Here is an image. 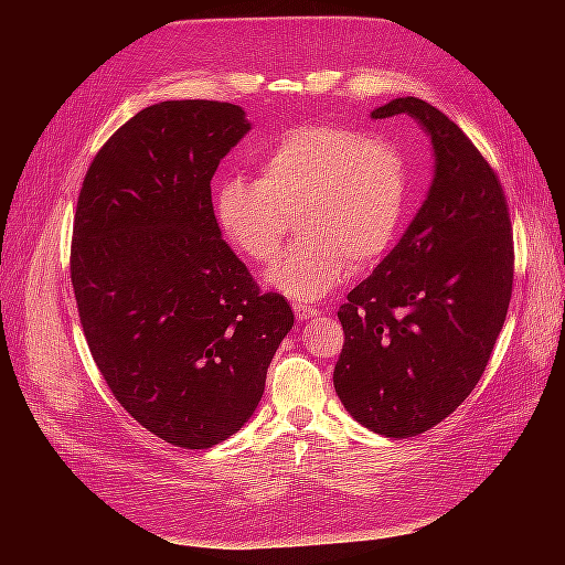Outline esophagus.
Listing matches in <instances>:
<instances>
[{
    "label": "esophagus",
    "instance_id": "34e87169",
    "mask_svg": "<svg viewBox=\"0 0 565 565\" xmlns=\"http://www.w3.org/2000/svg\"><path fill=\"white\" fill-rule=\"evenodd\" d=\"M295 316H297L299 320H311V318H318V316H320V311L311 309V306H301V303H295Z\"/></svg>",
    "mask_w": 565,
    "mask_h": 565
}]
</instances>
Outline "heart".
<instances>
[{
	"instance_id": "obj_1",
	"label": "heart",
	"mask_w": 565,
	"mask_h": 565,
	"mask_svg": "<svg viewBox=\"0 0 565 565\" xmlns=\"http://www.w3.org/2000/svg\"><path fill=\"white\" fill-rule=\"evenodd\" d=\"M407 204L398 150L339 125L280 134L259 156V181L228 174L214 212L226 241L256 264L276 259L299 216V243L266 270V285L295 301H318L377 264L396 243Z\"/></svg>"
}]
</instances>
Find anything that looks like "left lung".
<instances>
[{"instance_id":"left-lung-1","label":"left lung","mask_w":565,"mask_h":565,"mask_svg":"<svg viewBox=\"0 0 565 565\" xmlns=\"http://www.w3.org/2000/svg\"><path fill=\"white\" fill-rule=\"evenodd\" d=\"M407 115L429 136L434 179L415 218L339 309L334 391L386 438L424 434L467 401L490 361L514 282L502 185L452 119L405 96L372 119Z\"/></svg>"}]
</instances>
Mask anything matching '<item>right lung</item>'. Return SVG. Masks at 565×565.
<instances>
[{
  "instance_id": "1",
  "label": "right lung",
  "mask_w": 565,
  "mask_h": 565,
  "mask_svg": "<svg viewBox=\"0 0 565 565\" xmlns=\"http://www.w3.org/2000/svg\"><path fill=\"white\" fill-rule=\"evenodd\" d=\"M249 129L241 106L162 100L110 136L77 200L71 278L89 351L119 405L188 450L243 429L295 324L212 207L216 167Z\"/></svg>"
}]
</instances>
